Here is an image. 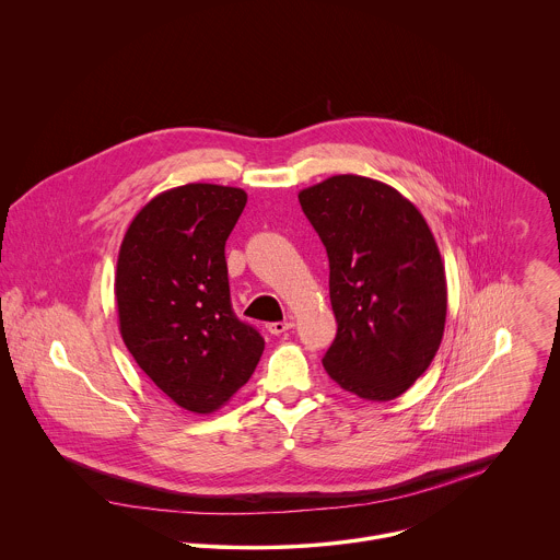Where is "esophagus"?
<instances>
[{
    "mask_svg": "<svg viewBox=\"0 0 560 560\" xmlns=\"http://www.w3.org/2000/svg\"><path fill=\"white\" fill-rule=\"evenodd\" d=\"M293 327V323L291 320H276V323H269V334H273V336H280V334H284L287 329H291Z\"/></svg>",
    "mask_w": 560,
    "mask_h": 560,
    "instance_id": "1",
    "label": "esophagus"
}]
</instances>
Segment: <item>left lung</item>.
I'll use <instances>...</instances> for the list:
<instances>
[{"mask_svg":"<svg viewBox=\"0 0 560 560\" xmlns=\"http://www.w3.org/2000/svg\"><path fill=\"white\" fill-rule=\"evenodd\" d=\"M300 205L329 258L338 329L325 371L360 399H397L429 369L444 336L438 243L407 198L366 176H329L302 189Z\"/></svg>","mask_w":560,"mask_h":560,"instance_id":"left-lung-1","label":"left lung"}]
</instances>
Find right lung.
I'll return each instance as SVG.
<instances>
[{"label": "right lung", "instance_id": "1", "mask_svg": "<svg viewBox=\"0 0 560 560\" xmlns=\"http://www.w3.org/2000/svg\"><path fill=\"white\" fill-rule=\"evenodd\" d=\"M245 202L240 187L167 189L133 218L118 252L120 336L161 393L194 413L231 399L265 349L233 313L224 256Z\"/></svg>", "mask_w": 560, "mask_h": 560}]
</instances>
